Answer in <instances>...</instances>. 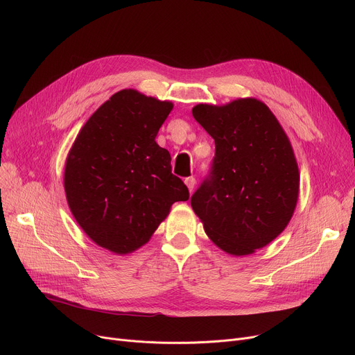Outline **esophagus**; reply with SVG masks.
Returning <instances> with one entry per match:
<instances>
[{"instance_id":"obj_1","label":"esophagus","mask_w":355,"mask_h":355,"mask_svg":"<svg viewBox=\"0 0 355 355\" xmlns=\"http://www.w3.org/2000/svg\"><path fill=\"white\" fill-rule=\"evenodd\" d=\"M184 182H185V185H187V187H189V191L193 193V190H194V187H196V178H194V177H187V178L184 180Z\"/></svg>"}]
</instances>
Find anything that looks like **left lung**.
Instances as JSON below:
<instances>
[{"label":"left lung","instance_id":"left-lung-1","mask_svg":"<svg viewBox=\"0 0 355 355\" xmlns=\"http://www.w3.org/2000/svg\"><path fill=\"white\" fill-rule=\"evenodd\" d=\"M193 116L214 139L216 154L191 207L220 249L250 254L285 230L296 207L300 171L291 142L257 99L200 103Z\"/></svg>","mask_w":355,"mask_h":355}]
</instances>
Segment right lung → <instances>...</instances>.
<instances>
[{
    "label": "right lung",
    "instance_id": "1",
    "mask_svg": "<svg viewBox=\"0 0 355 355\" xmlns=\"http://www.w3.org/2000/svg\"><path fill=\"white\" fill-rule=\"evenodd\" d=\"M173 109L123 89L85 123L66 162L69 207L96 245L119 254L145 245L187 185L171 173V155L155 137Z\"/></svg>",
    "mask_w": 355,
    "mask_h": 355
}]
</instances>
